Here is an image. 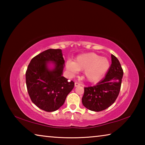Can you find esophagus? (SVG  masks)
<instances>
[{
    "label": "esophagus",
    "instance_id": "esophagus-1",
    "mask_svg": "<svg viewBox=\"0 0 145 145\" xmlns=\"http://www.w3.org/2000/svg\"><path fill=\"white\" fill-rule=\"evenodd\" d=\"M80 86V84H78V82H75V87H77V86Z\"/></svg>",
    "mask_w": 145,
    "mask_h": 145
}]
</instances>
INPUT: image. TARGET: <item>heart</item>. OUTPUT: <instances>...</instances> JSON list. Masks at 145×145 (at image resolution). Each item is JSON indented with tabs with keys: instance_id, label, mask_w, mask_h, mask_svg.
Wrapping results in <instances>:
<instances>
[{
	"instance_id": "b5f03b06",
	"label": "heart",
	"mask_w": 145,
	"mask_h": 145,
	"mask_svg": "<svg viewBox=\"0 0 145 145\" xmlns=\"http://www.w3.org/2000/svg\"><path fill=\"white\" fill-rule=\"evenodd\" d=\"M66 69L71 77H74L79 71L84 70V78L88 82L97 83L106 74L110 67L109 61L93 52L78 55L74 61L66 62Z\"/></svg>"
}]
</instances>
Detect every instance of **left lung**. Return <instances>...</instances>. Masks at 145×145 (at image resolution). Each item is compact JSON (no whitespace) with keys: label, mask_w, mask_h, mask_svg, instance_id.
Here are the masks:
<instances>
[{"label":"left lung","mask_w":145,"mask_h":145,"mask_svg":"<svg viewBox=\"0 0 145 145\" xmlns=\"http://www.w3.org/2000/svg\"><path fill=\"white\" fill-rule=\"evenodd\" d=\"M111 62L104 78L96 86L84 88L82 102L90 111L99 112L106 109L118 96L123 72L120 61L112 54Z\"/></svg>","instance_id":"obj_1"}]
</instances>
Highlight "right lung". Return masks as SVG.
I'll return each instance as SVG.
<instances>
[{
    "instance_id": "right-lung-1",
    "label": "right lung",
    "mask_w": 145,
    "mask_h": 145,
    "mask_svg": "<svg viewBox=\"0 0 145 145\" xmlns=\"http://www.w3.org/2000/svg\"><path fill=\"white\" fill-rule=\"evenodd\" d=\"M64 67L61 49H48L29 63L25 73L27 91L32 102L43 111L59 109L74 87V82L63 76Z\"/></svg>"
}]
</instances>
